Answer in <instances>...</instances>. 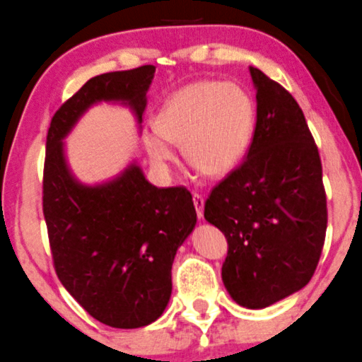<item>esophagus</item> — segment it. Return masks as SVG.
<instances>
[{
  "mask_svg": "<svg viewBox=\"0 0 362 362\" xmlns=\"http://www.w3.org/2000/svg\"><path fill=\"white\" fill-rule=\"evenodd\" d=\"M192 201H194V206H196V213H197V218H203V211H204V197L201 194H192Z\"/></svg>",
  "mask_w": 362,
  "mask_h": 362,
  "instance_id": "obj_1",
  "label": "esophagus"
}]
</instances>
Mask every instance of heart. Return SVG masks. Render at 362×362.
Here are the masks:
<instances>
[{
    "label": "heart",
    "mask_w": 362,
    "mask_h": 362,
    "mask_svg": "<svg viewBox=\"0 0 362 362\" xmlns=\"http://www.w3.org/2000/svg\"><path fill=\"white\" fill-rule=\"evenodd\" d=\"M255 104L239 86L199 81L171 93L156 112L154 130L144 136L149 158L159 168L173 161L170 144L182 146L192 168L223 177L239 166L255 133Z\"/></svg>",
    "instance_id": "heart-1"
}]
</instances>
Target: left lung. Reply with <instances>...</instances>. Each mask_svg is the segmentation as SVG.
<instances>
[{"label":"left lung","mask_w":362,"mask_h":362,"mask_svg":"<svg viewBox=\"0 0 362 362\" xmlns=\"http://www.w3.org/2000/svg\"><path fill=\"white\" fill-rule=\"evenodd\" d=\"M257 124L246 159L204 204L226 234L222 279L235 303L265 309L302 290L325 245L322 166L302 109L279 83L250 67Z\"/></svg>","instance_id":"obj_1"}]
</instances>
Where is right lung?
<instances>
[{
  "label": "right lung",
  "mask_w": 362,
  "mask_h": 362,
  "mask_svg": "<svg viewBox=\"0 0 362 362\" xmlns=\"http://www.w3.org/2000/svg\"><path fill=\"white\" fill-rule=\"evenodd\" d=\"M154 72L142 66L88 79L60 105L47 135L43 213L55 272L91 317L112 328H142L165 312L171 265L196 226V208L187 189H158L136 163L104 184H81L62 140L98 102L128 105L142 123Z\"/></svg>",
  "instance_id": "add662e5"
}]
</instances>
